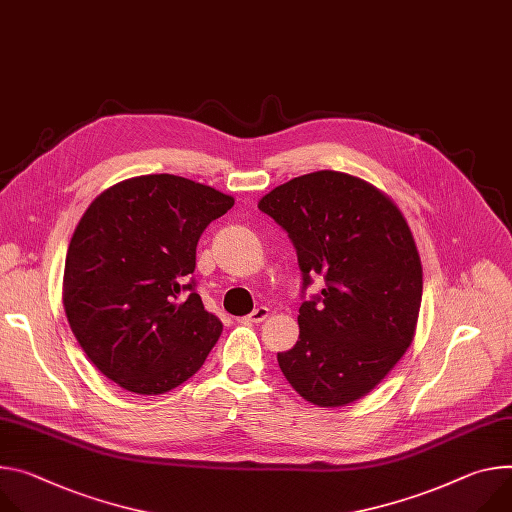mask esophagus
Instances as JSON below:
<instances>
[{"instance_id":"obj_1","label":"esophagus","mask_w":512,"mask_h":512,"mask_svg":"<svg viewBox=\"0 0 512 512\" xmlns=\"http://www.w3.org/2000/svg\"><path fill=\"white\" fill-rule=\"evenodd\" d=\"M267 316H269V308L267 306H259L249 316H245V320L247 322H263Z\"/></svg>"}]
</instances>
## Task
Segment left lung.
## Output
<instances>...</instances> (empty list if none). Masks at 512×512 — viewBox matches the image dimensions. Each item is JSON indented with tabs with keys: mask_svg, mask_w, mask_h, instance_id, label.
I'll use <instances>...</instances> for the list:
<instances>
[{
	"mask_svg": "<svg viewBox=\"0 0 512 512\" xmlns=\"http://www.w3.org/2000/svg\"><path fill=\"white\" fill-rule=\"evenodd\" d=\"M302 273L300 337L277 363L312 404L345 406L371 388L410 347L423 298L412 232L390 198L339 171L294 177L261 198ZM325 286L305 298L313 277Z\"/></svg>",
	"mask_w": 512,
	"mask_h": 512,
	"instance_id": "8db88e82",
	"label": "left lung"
}]
</instances>
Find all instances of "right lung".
<instances>
[{"mask_svg":"<svg viewBox=\"0 0 512 512\" xmlns=\"http://www.w3.org/2000/svg\"><path fill=\"white\" fill-rule=\"evenodd\" d=\"M235 200L210 185L157 173L126 179L81 216L65 259L71 331L102 374L134 394L190 380L222 322L196 292V247Z\"/></svg>","mask_w":512,"mask_h":512,"instance_id":"right-lung-1","label":"right lung"}]
</instances>
